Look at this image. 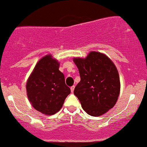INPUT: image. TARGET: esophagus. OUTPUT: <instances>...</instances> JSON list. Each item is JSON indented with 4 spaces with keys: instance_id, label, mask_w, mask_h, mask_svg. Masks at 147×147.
I'll return each mask as SVG.
<instances>
[{
    "instance_id": "esophagus-1",
    "label": "esophagus",
    "mask_w": 147,
    "mask_h": 147,
    "mask_svg": "<svg viewBox=\"0 0 147 147\" xmlns=\"http://www.w3.org/2000/svg\"><path fill=\"white\" fill-rule=\"evenodd\" d=\"M70 90H71V92H74V90H75V86H72V87H70Z\"/></svg>"
}]
</instances>
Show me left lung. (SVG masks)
Here are the masks:
<instances>
[{"mask_svg": "<svg viewBox=\"0 0 147 147\" xmlns=\"http://www.w3.org/2000/svg\"><path fill=\"white\" fill-rule=\"evenodd\" d=\"M80 76L74 94L88 115L99 117L112 109L120 91L119 73L105 54L92 51L86 58L73 59Z\"/></svg>", "mask_w": 147, "mask_h": 147, "instance_id": "obj_1", "label": "left lung"}]
</instances>
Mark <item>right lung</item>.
I'll return each instance as SVG.
<instances>
[{
    "label": "right lung",
    "instance_id": "add662e5",
    "mask_svg": "<svg viewBox=\"0 0 147 147\" xmlns=\"http://www.w3.org/2000/svg\"><path fill=\"white\" fill-rule=\"evenodd\" d=\"M59 66L60 63L51 55H45L35 65L26 84L28 100L32 107L46 115L60 111L70 94Z\"/></svg>",
    "mask_w": 147,
    "mask_h": 147
}]
</instances>
